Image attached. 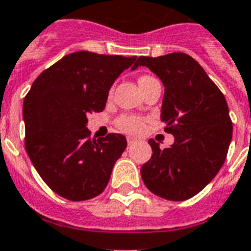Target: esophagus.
<instances>
[{"instance_id":"obj_1","label":"esophagus","mask_w":251,"mask_h":251,"mask_svg":"<svg viewBox=\"0 0 251 251\" xmlns=\"http://www.w3.org/2000/svg\"><path fill=\"white\" fill-rule=\"evenodd\" d=\"M127 143H128V146H131V144H133V143H136V139H133V137H127Z\"/></svg>"}]
</instances>
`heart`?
Returning <instances> with one entry per match:
<instances>
[{"mask_svg": "<svg viewBox=\"0 0 251 251\" xmlns=\"http://www.w3.org/2000/svg\"><path fill=\"white\" fill-rule=\"evenodd\" d=\"M148 78H152V76H141L139 79V83L146 80ZM116 126H118L122 131L128 133H139L143 131L144 128V120L140 118V116H136V115H122L120 118H118L116 120Z\"/></svg>", "mask_w": 251, "mask_h": 251, "instance_id": "1", "label": "heart"}]
</instances>
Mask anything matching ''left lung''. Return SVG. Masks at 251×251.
Instances as JSON below:
<instances>
[{
  "label": "left lung",
  "instance_id": "1",
  "mask_svg": "<svg viewBox=\"0 0 251 251\" xmlns=\"http://www.w3.org/2000/svg\"><path fill=\"white\" fill-rule=\"evenodd\" d=\"M139 66L161 79V122L175 136L172 147L164 150L150 139L153 153L141 167V178L156 196L184 201L204 189L225 163L233 133L229 107L205 70L185 52L139 56L132 70Z\"/></svg>",
  "mask_w": 251,
  "mask_h": 251
}]
</instances>
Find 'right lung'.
Listing matches in <instances>:
<instances>
[{
    "label": "right lung",
    "mask_w": 251,
    "mask_h": 251,
    "mask_svg": "<svg viewBox=\"0 0 251 251\" xmlns=\"http://www.w3.org/2000/svg\"><path fill=\"white\" fill-rule=\"evenodd\" d=\"M135 61L73 52L41 73L26 94V152L43 181L63 199H94L108 184L127 140L120 133L91 139L87 115L104 110L115 79Z\"/></svg>",
    "instance_id": "obj_1"
}]
</instances>
